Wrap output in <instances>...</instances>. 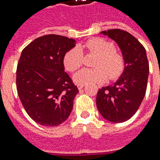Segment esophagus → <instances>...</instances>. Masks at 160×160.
Masks as SVG:
<instances>
[{"label":"esophagus","instance_id":"esophagus-1","mask_svg":"<svg viewBox=\"0 0 160 160\" xmlns=\"http://www.w3.org/2000/svg\"><path fill=\"white\" fill-rule=\"evenodd\" d=\"M83 86H84V84H77V88H78L79 90L83 89Z\"/></svg>","mask_w":160,"mask_h":160}]
</instances>
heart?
<instances>
[{
  "label": "heart",
  "instance_id": "obj_1",
  "mask_svg": "<svg viewBox=\"0 0 160 160\" xmlns=\"http://www.w3.org/2000/svg\"><path fill=\"white\" fill-rule=\"evenodd\" d=\"M83 50L95 53L94 68H83L74 76V81L79 84L103 83L109 77L116 79L125 69V59L115 50L113 42L101 37L92 38L81 47H75L65 55V68L70 72L78 69L83 62Z\"/></svg>",
  "mask_w": 160,
  "mask_h": 160
}]
</instances>
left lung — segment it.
Segmentation results:
<instances>
[{"mask_svg": "<svg viewBox=\"0 0 160 160\" xmlns=\"http://www.w3.org/2000/svg\"><path fill=\"white\" fill-rule=\"evenodd\" d=\"M101 34L116 42L125 59V69L111 85L98 91L96 104L103 118L112 123L130 119L144 98L149 77L146 50L134 36L121 29Z\"/></svg>", "mask_w": 160, "mask_h": 160, "instance_id": "8db88e82", "label": "left lung"}]
</instances>
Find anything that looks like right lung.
I'll list each match as a JSON object with an SVG mask.
<instances>
[{
	"mask_svg": "<svg viewBox=\"0 0 160 160\" xmlns=\"http://www.w3.org/2000/svg\"><path fill=\"white\" fill-rule=\"evenodd\" d=\"M75 46L72 38L47 34L22 51L17 68V90L27 113L41 126H58L72 111L78 89L65 72L63 59Z\"/></svg>",
	"mask_w": 160,
	"mask_h": 160,
	"instance_id": "1",
	"label": "right lung"
}]
</instances>
